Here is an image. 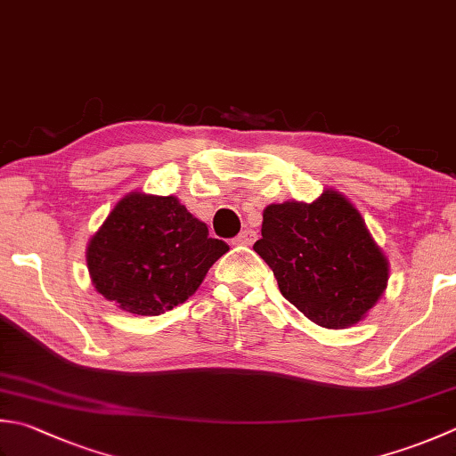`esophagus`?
I'll list each match as a JSON object with an SVG mask.
<instances>
[{"label":"esophagus","mask_w":456,"mask_h":456,"mask_svg":"<svg viewBox=\"0 0 456 456\" xmlns=\"http://www.w3.org/2000/svg\"><path fill=\"white\" fill-rule=\"evenodd\" d=\"M255 239H256L255 231L253 229H245V231H240V233L233 239V243L235 245H253Z\"/></svg>","instance_id":"obj_1"}]
</instances>
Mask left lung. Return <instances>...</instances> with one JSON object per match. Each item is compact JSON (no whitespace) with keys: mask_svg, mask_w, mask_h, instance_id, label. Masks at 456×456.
<instances>
[{"mask_svg":"<svg viewBox=\"0 0 456 456\" xmlns=\"http://www.w3.org/2000/svg\"><path fill=\"white\" fill-rule=\"evenodd\" d=\"M261 233L255 253L273 269L282 297L318 326L360 322L386 290V256L338 191L269 205Z\"/></svg>","mask_w":456,"mask_h":456,"instance_id":"obj_1","label":"left lung"}]
</instances>
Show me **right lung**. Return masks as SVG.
I'll return each instance as SVG.
<instances>
[{
	"label": "right lung",
	"mask_w": 456,
	"mask_h": 456,
	"mask_svg": "<svg viewBox=\"0 0 456 456\" xmlns=\"http://www.w3.org/2000/svg\"><path fill=\"white\" fill-rule=\"evenodd\" d=\"M174 195L130 193L91 239L86 251L94 289L122 310L158 316L182 305L229 245L208 237Z\"/></svg>",
	"instance_id": "obj_1"
}]
</instances>
